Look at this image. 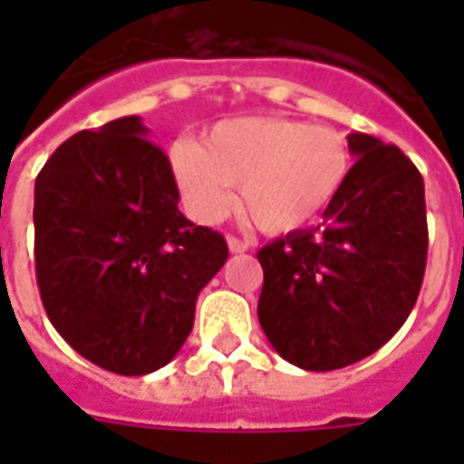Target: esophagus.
Segmentation results:
<instances>
[{
  "mask_svg": "<svg viewBox=\"0 0 464 464\" xmlns=\"http://www.w3.org/2000/svg\"><path fill=\"white\" fill-rule=\"evenodd\" d=\"M247 240H240V238H236V236H228V250H231V253H246L247 250Z\"/></svg>",
  "mask_w": 464,
  "mask_h": 464,
  "instance_id": "34e87169",
  "label": "esophagus"
}]
</instances>
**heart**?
<instances>
[{
  "mask_svg": "<svg viewBox=\"0 0 464 464\" xmlns=\"http://www.w3.org/2000/svg\"><path fill=\"white\" fill-rule=\"evenodd\" d=\"M173 170L189 209L204 221L236 202L260 231L294 233L330 207L352 173V149L330 127L286 118H236L209 130L207 141H178Z\"/></svg>",
  "mask_w": 464,
  "mask_h": 464,
  "instance_id": "heart-1",
  "label": "heart"
}]
</instances>
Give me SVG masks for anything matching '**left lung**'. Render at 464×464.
Instances as JSON below:
<instances>
[{"instance_id": "8db88e82", "label": "left lung", "mask_w": 464, "mask_h": 464, "mask_svg": "<svg viewBox=\"0 0 464 464\" xmlns=\"http://www.w3.org/2000/svg\"><path fill=\"white\" fill-rule=\"evenodd\" d=\"M356 156L323 224L260 247L257 317L282 359L334 371L378 352L424 282V178L395 144L349 134Z\"/></svg>"}]
</instances>
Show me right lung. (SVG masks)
<instances>
[{
	"label": "right lung",
	"mask_w": 464,
	"mask_h": 464,
	"mask_svg": "<svg viewBox=\"0 0 464 464\" xmlns=\"http://www.w3.org/2000/svg\"><path fill=\"white\" fill-rule=\"evenodd\" d=\"M178 202L170 160L137 115L69 137L35 178L40 298L64 342L105 371L166 366L228 257L224 236Z\"/></svg>",
	"instance_id": "add662e5"
}]
</instances>
